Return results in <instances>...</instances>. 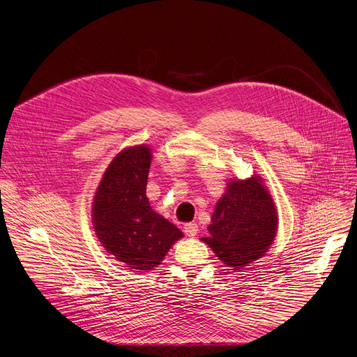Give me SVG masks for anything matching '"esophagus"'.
I'll use <instances>...</instances> for the list:
<instances>
[{"mask_svg": "<svg viewBox=\"0 0 357 357\" xmlns=\"http://www.w3.org/2000/svg\"><path fill=\"white\" fill-rule=\"evenodd\" d=\"M199 226H198V223L197 222H189V223H186L185 226H183V232L186 234V236H189V238H193L197 234H198V229Z\"/></svg>", "mask_w": 357, "mask_h": 357, "instance_id": "1", "label": "esophagus"}]
</instances>
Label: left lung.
I'll use <instances>...</instances> for the list:
<instances>
[{
    "label": "left lung",
    "instance_id": "obj_1",
    "mask_svg": "<svg viewBox=\"0 0 357 357\" xmlns=\"http://www.w3.org/2000/svg\"><path fill=\"white\" fill-rule=\"evenodd\" d=\"M208 231L211 235L202 241L225 265L241 268L264 256L275 239L278 216L261 178L229 182Z\"/></svg>",
    "mask_w": 357,
    "mask_h": 357
}]
</instances>
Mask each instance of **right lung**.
<instances>
[{
	"instance_id": "add662e5",
	"label": "right lung",
	"mask_w": 357,
	"mask_h": 357,
	"mask_svg": "<svg viewBox=\"0 0 357 357\" xmlns=\"http://www.w3.org/2000/svg\"><path fill=\"white\" fill-rule=\"evenodd\" d=\"M149 167L151 149L146 145L123 149L107 168L92 205L93 228L105 250L138 271L159 265L183 236L149 205Z\"/></svg>"
}]
</instances>
